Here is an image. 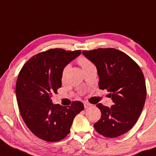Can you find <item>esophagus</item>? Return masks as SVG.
Listing matches in <instances>:
<instances>
[{"label": "esophagus", "instance_id": "1", "mask_svg": "<svg viewBox=\"0 0 156 156\" xmlns=\"http://www.w3.org/2000/svg\"><path fill=\"white\" fill-rule=\"evenodd\" d=\"M91 106H92V105L90 104V103H89V102H85V103H84V108H90V107H91Z\"/></svg>", "mask_w": 156, "mask_h": 156}]
</instances>
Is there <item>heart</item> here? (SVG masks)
I'll return each mask as SVG.
<instances>
[{
  "mask_svg": "<svg viewBox=\"0 0 156 156\" xmlns=\"http://www.w3.org/2000/svg\"><path fill=\"white\" fill-rule=\"evenodd\" d=\"M78 62H79V64L81 65L82 68L83 67L90 66V65H92V63L89 61V59H86L85 57H80L79 59H78ZM64 74H65V71H64Z\"/></svg>",
  "mask_w": 156,
  "mask_h": 156,
  "instance_id": "obj_1",
  "label": "heart"
}]
</instances>
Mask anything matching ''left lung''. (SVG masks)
<instances>
[{
    "instance_id": "left-lung-1",
    "label": "left lung",
    "mask_w": 156,
    "mask_h": 156,
    "mask_svg": "<svg viewBox=\"0 0 156 156\" xmlns=\"http://www.w3.org/2000/svg\"><path fill=\"white\" fill-rule=\"evenodd\" d=\"M97 67L99 89H106L113 105L99 103L100 119L94 124L99 134L114 138L129 132L141 115L145 102V80L140 67L128 55L115 48L83 51Z\"/></svg>"
}]
</instances>
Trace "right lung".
Masks as SVG:
<instances>
[{
  "label": "right lung",
  "instance_id": "obj_1",
  "mask_svg": "<svg viewBox=\"0 0 156 156\" xmlns=\"http://www.w3.org/2000/svg\"><path fill=\"white\" fill-rule=\"evenodd\" d=\"M80 53V50L50 49L30 58L20 70L16 84L20 115L41 140H62L70 132L76 115L83 110V104L78 101L65 107L54 104L51 99L62 86L64 68Z\"/></svg>",
  "mask_w": 156,
  "mask_h": 156
}]
</instances>
